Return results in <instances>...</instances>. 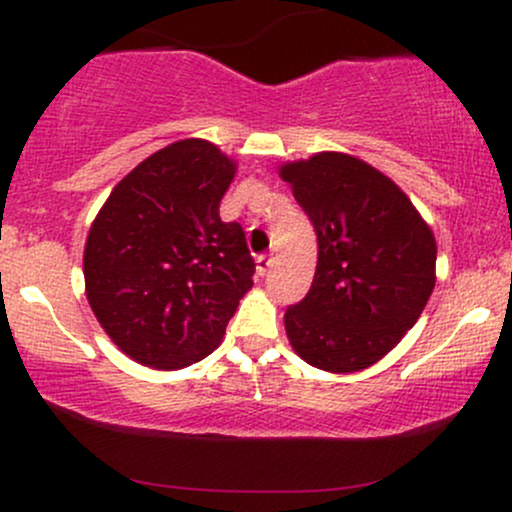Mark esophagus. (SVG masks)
<instances>
[{
    "mask_svg": "<svg viewBox=\"0 0 512 512\" xmlns=\"http://www.w3.org/2000/svg\"><path fill=\"white\" fill-rule=\"evenodd\" d=\"M255 262H257V274L264 276V274H267L269 264H272V257H269V255H257Z\"/></svg>",
    "mask_w": 512,
    "mask_h": 512,
    "instance_id": "esophagus-1",
    "label": "esophagus"
}]
</instances>
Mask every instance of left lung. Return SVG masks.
<instances>
[{
  "label": "left lung",
  "instance_id": "1",
  "mask_svg": "<svg viewBox=\"0 0 512 512\" xmlns=\"http://www.w3.org/2000/svg\"><path fill=\"white\" fill-rule=\"evenodd\" d=\"M317 236L308 296L289 305L298 356L356 373L395 349L436 286V238L411 199L361 158L322 151L281 166Z\"/></svg>",
  "mask_w": 512,
  "mask_h": 512
}]
</instances>
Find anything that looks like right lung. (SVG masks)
<instances>
[{
    "instance_id": "add662e5",
    "label": "right lung",
    "mask_w": 512,
    "mask_h": 512,
    "mask_svg": "<svg viewBox=\"0 0 512 512\" xmlns=\"http://www.w3.org/2000/svg\"><path fill=\"white\" fill-rule=\"evenodd\" d=\"M233 175L219 146L182 139L117 182L91 223L88 305L142 366L175 370L207 358L252 289L243 228L219 216Z\"/></svg>"
}]
</instances>
